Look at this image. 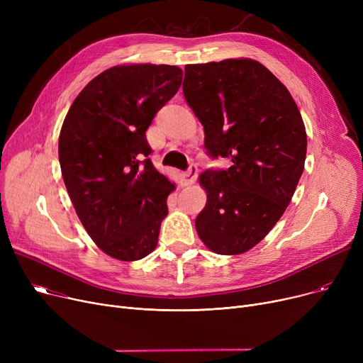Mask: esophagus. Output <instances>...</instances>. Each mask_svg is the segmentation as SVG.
<instances>
[{"label": "esophagus", "mask_w": 363, "mask_h": 363, "mask_svg": "<svg viewBox=\"0 0 363 363\" xmlns=\"http://www.w3.org/2000/svg\"><path fill=\"white\" fill-rule=\"evenodd\" d=\"M197 174H199V169H197V166L194 164V163H191L189 164V167L182 174V179H184V184L185 185H191V184H194L196 182V179H197Z\"/></svg>", "instance_id": "1"}]
</instances>
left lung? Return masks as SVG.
Listing matches in <instances>:
<instances>
[{"label": "left lung", "instance_id": "8db88e82", "mask_svg": "<svg viewBox=\"0 0 363 363\" xmlns=\"http://www.w3.org/2000/svg\"><path fill=\"white\" fill-rule=\"evenodd\" d=\"M182 91L204 128L207 155L233 162L200 175L207 203L196 219L199 237L218 255H241L291 201L308 148L301 114L289 89L252 59L188 65Z\"/></svg>", "mask_w": 363, "mask_h": 363}]
</instances>
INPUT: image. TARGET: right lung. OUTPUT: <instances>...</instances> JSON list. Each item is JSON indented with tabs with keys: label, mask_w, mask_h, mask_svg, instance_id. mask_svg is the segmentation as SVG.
I'll use <instances>...</instances> for the list:
<instances>
[{
	"label": "right lung",
	"mask_w": 363,
	"mask_h": 363,
	"mask_svg": "<svg viewBox=\"0 0 363 363\" xmlns=\"http://www.w3.org/2000/svg\"><path fill=\"white\" fill-rule=\"evenodd\" d=\"M181 82L177 66H114L66 114L59 137L63 181L86 233L114 259L140 260L157 245L175 185L148 159L145 130Z\"/></svg>",
	"instance_id": "right-lung-1"
}]
</instances>
